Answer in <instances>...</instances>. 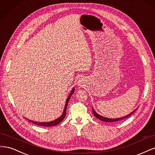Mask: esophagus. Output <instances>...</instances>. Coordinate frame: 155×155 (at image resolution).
Returning <instances> with one entry per match:
<instances>
[{"mask_svg":"<svg viewBox=\"0 0 155 155\" xmlns=\"http://www.w3.org/2000/svg\"><path fill=\"white\" fill-rule=\"evenodd\" d=\"M85 81H84V79H83V78H81V79H79V80L78 81V85H79V86H80V87H82V86H83L84 85H85Z\"/></svg>","mask_w":155,"mask_h":155,"instance_id":"esophagus-1","label":"esophagus"}]
</instances>
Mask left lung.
Returning <instances> with one entry per match:
<instances>
[{
	"label": "left lung",
	"instance_id": "8db88e82",
	"mask_svg": "<svg viewBox=\"0 0 155 155\" xmlns=\"http://www.w3.org/2000/svg\"><path fill=\"white\" fill-rule=\"evenodd\" d=\"M137 109H135L134 110H133L131 113L129 114L128 115H127L124 117H122V118H105V117H103L102 116H100L98 114L97 112L94 110V109L92 108V112H93V114L94 115L95 117H96L97 118H98L99 120H101V121H105V122H114V121H120V120H124V119H125L127 118H128V117H129L130 116L132 115L134 112L137 110Z\"/></svg>",
	"mask_w": 155,
	"mask_h": 155
}]
</instances>
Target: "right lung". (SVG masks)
I'll return each mask as SVG.
<instances>
[{"label":"right lung","instance_id":"right-lung-1","mask_svg":"<svg viewBox=\"0 0 155 155\" xmlns=\"http://www.w3.org/2000/svg\"><path fill=\"white\" fill-rule=\"evenodd\" d=\"M74 90H75V88H73L71 92H70V95L68 97L67 100L66 101V104H65V105H64V109L63 110V114L58 119H56V120H55L54 121H50V122H37V121H34L28 120H28H29V121H31V122H32L33 124H34L35 125H40V126H43V127H51V126H55L56 125L59 124L60 122H61V121H63V120L64 118V117L66 116V111H67V105H68V103L69 101V100H70V97H71V96L72 95V94L74 92Z\"/></svg>","mask_w":155,"mask_h":155}]
</instances>
